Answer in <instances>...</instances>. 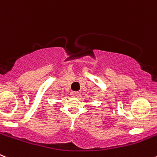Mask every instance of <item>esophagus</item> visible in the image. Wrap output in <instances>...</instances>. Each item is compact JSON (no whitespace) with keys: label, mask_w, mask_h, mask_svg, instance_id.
I'll list each match as a JSON object with an SVG mask.
<instances>
[{"label":"esophagus","mask_w":157,"mask_h":157,"mask_svg":"<svg viewBox=\"0 0 157 157\" xmlns=\"http://www.w3.org/2000/svg\"><path fill=\"white\" fill-rule=\"evenodd\" d=\"M71 95L72 97H78L80 95V92H78V91H71Z\"/></svg>","instance_id":"34e87169"}]
</instances>
